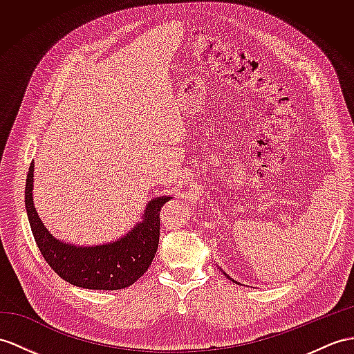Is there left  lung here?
Returning <instances> with one entry per match:
<instances>
[{"mask_svg": "<svg viewBox=\"0 0 354 354\" xmlns=\"http://www.w3.org/2000/svg\"><path fill=\"white\" fill-rule=\"evenodd\" d=\"M221 270H222V269H221ZM222 273H223V274H225V277H227V278H228V279H231V281H232V282H237V281H234V279H232V278H231V277H228V274H227V273H225V272H223V270H222ZM237 283H240V282H237Z\"/></svg>", "mask_w": 354, "mask_h": 354, "instance_id": "obj_1", "label": "left lung"}]
</instances>
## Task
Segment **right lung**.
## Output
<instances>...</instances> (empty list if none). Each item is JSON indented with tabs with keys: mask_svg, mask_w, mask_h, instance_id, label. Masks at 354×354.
Wrapping results in <instances>:
<instances>
[{
	"mask_svg": "<svg viewBox=\"0 0 354 354\" xmlns=\"http://www.w3.org/2000/svg\"><path fill=\"white\" fill-rule=\"evenodd\" d=\"M34 162L25 185V209L34 240L46 263L72 286L88 290H122L149 269L159 245L160 210L172 195L156 196L145 204L141 221L124 236L102 245H75L50 234L32 201Z\"/></svg>",
	"mask_w": 354,
	"mask_h": 354,
	"instance_id": "right-lung-1",
	"label": "right lung"
}]
</instances>
